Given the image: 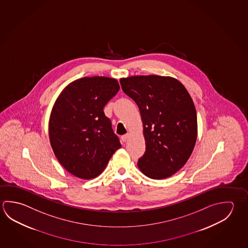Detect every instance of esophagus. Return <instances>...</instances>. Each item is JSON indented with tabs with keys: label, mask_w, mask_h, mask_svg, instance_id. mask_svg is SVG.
Masks as SVG:
<instances>
[{
	"label": "esophagus",
	"mask_w": 248,
	"mask_h": 248,
	"mask_svg": "<svg viewBox=\"0 0 248 248\" xmlns=\"http://www.w3.org/2000/svg\"><path fill=\"white\" fill-rule=\"evenodd\" d=\"M130 139V134L124 135V136L121 137V139H122V141L124 142V143L127 142V141H128V139Z\"/></svg>",
	"instance_id": "34e87169"
}]
</instances>
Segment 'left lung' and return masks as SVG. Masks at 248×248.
Masks as SVG:
<instances>
[{
    "label": "left lung",
    "instance_id": "left-lung-1",
    "mask_svg": "<svg viewBox=\"0 0 248 248\" xmlns=\"http://www.w3.org/2000/svg\"><path fill=\"white\" fill-rule=\"evenodd\" d=\"M120 83L139 106L143 122L145 152L139 170L153 179L169 178L186 165L195 146L197 113L190 94L170 77L135 76Z\"/></svg>",
    "mask_w": 248,
    "mask_h": 248
}]
</instances>
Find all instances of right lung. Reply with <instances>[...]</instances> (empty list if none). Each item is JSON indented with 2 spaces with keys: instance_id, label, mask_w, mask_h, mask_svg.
I'll use <instances>...</instances> for the list:
<instances>
[{
  "instance_id": "obj_1",
  "label": "right lung",
  "mask_w": 248,
  "mask_h": 248,
  "mask_svg": "<svg viewBox=\"0 0 248 248\" xmlns=\"http://www.w3.org/2000/svg\"><path fill=\"white\" fill-rule=\"evenodd\" d=\"M116 79H78L64 88L53 106L48 134L53 152L70 173L83 179L100 175L121 147L104 107L118 91Z\"/></svg>"
}]
</instances>
